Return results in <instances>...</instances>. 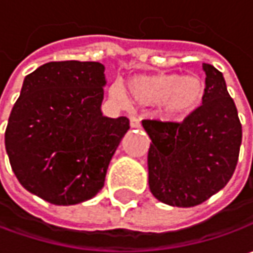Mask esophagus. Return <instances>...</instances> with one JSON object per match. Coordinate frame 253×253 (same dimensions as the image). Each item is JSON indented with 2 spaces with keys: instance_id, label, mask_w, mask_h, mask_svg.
Here are the masks:
<instances>
[{
  "instance_id": "34e87169",
  "label": "esophagus",
  "mask_w": 253,
  "mask_h": 253,
  "mask_svg": "<svg viewBox=\"0 0 253 253\" xmlns=\"http://www.w3.org/2000/svg\"><path fill=\"white\" fill-rule=\"evenodd\" d=\"M129 124H131L132 128H139V126H141V121H139V118H138V117H135V115H131V117H129Z\"/></svg>"
}]
</instances>
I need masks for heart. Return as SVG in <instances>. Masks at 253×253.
<instances>
[{"instance_id": "b5f03b06", "label": "heart", "mask_w": 253, "mask_h": 253, "mask_svg": "<svg viewBox=\"0 0 253 253\" xmlns=\"http://www.w3.org/2000/svg\"><path fill=\"white\" fill-rule=\"evenodd\" d=\"M132 100L152 105L159 102L161 115L166 120H183L197 111L206 97V84L199 76L156 73L135 76L128 82ZM112 94L122 98V90L112 87Z\"/></svg>"}]
</instances>
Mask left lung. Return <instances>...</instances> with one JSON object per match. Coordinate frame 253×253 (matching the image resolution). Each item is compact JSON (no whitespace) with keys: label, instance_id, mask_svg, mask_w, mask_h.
I'll return each instance as SVG.
<instances>
[{"label":"left lung","instance_id":"left-lung-1","mask_svg":"<svg viewBox=\"0 0 253 253\" xmlns=\"http://www.w3.org/2000/svg\"><path fill=\"white\" fill-rule=\"evenodd\" d=\"M206 97L184 121L143 120L151 138L149 187L173 207H194L225 187L238 163L242 125L227 84L214 66L204 63Z\"/></svg>","mask_w":253,"mask_h":253}]
</instances>
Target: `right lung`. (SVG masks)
<instances>
[{"instance_id":"1","label":"right lung","mask_w":253,"mask_h":253,"mask_svg":"<svg viewBox=\"0 0 253 253\" xmlns=\"http://www.w3.org/2000/svg\"><path fill=\"white\" fill-rule=\"evenodd\" d=\"M98 62H50L25 77L5 129V149L25 189L56 206L92 199L124 135L126 117L102 115Z\"/></svg>"}]
</instances>
